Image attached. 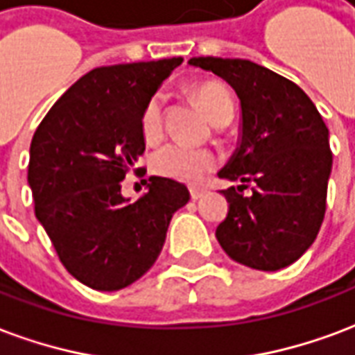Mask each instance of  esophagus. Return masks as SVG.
Instances as JSON below:
<instances>
[{
    "instance_id": "esophagus-1",
    "label": "esophagus",
    "mask_w": 355,
    "mask_h": 355,
    "mask_svg": "<svg viewBox=\"0 0 355 355\" xmlns=\"http://www.w3.org/2000/svg\"><path fill=\"white\" fill-rule=\"evenodd\" d=\"M206 193H208V191H206V189H200V187H191V189H189V195H191V198H193V200H198V198H202Z\"/></svg>"
}]
</instances>
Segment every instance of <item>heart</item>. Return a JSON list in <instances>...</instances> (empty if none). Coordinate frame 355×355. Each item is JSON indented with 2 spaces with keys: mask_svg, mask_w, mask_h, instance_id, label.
<instances>
[{
  "mask_svg": "<svg viewBox=\"0 0 355 355\" xmlns=\"http://www.w3.org/2000/svg\"><path fill=\"white\" fill-rule=\"evenodd\" d=\"M195 96L214 123L227 111L234 110L231 94L221 83H202L195 89ZM162 128H164V96L162 92H155L141 111V132L146 139L153 141L162 134ZM217 164H219V157L211 149L191 147L178 141L162 146L153 155V170L162 178H170L181 183H200L206 175L216 170Z\"/></svg>",
  "mask_w": 355,
  "mask_h": 355,
  "instance_id": "1",
  "label": "heart"
}]
</instances>
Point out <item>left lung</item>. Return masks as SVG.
<instances>
[{
	"mask_svg": "<svg viewBox=\"0 0 355 355\" xmlns=\"http://www.w3.org/2000/svg\"><path fill=\"white\" fill-rule=\"evenodd\" d=\"M189 64L225 79L242 105V144L219 172L242 185L223 191L229 211L217 242L236 263L280 270L309 250L322 227L333 164L329 130L304 90L272 69L214 56ZM248 187L252 195L245 197Z\"/></svg>",
	"mask_w": 355,
	"mask_h": 355,
	"instance_id": "left-lung-1",
	"label": "left lung"
}]
</instances>
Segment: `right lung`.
I'll return each instance as SVG.
<instances>
[{
	"label": "right lung",
	"instance_id": "add662e5",
	"mask_svg": "<svg viewBox=\"0 0 355 355\" xmlns=\"http://www.w3.org/2000/svg\"><path fill=\"white\" fill-rule=\"evenodd\" d=\"M180 64L162 58L92 69L33 134L28 183L35 217L66 270L98 291L141 278L159 257L174 211L189 200L185 185L155 175L136 202L121 195V181L146 151L141 111Z\"/></svg>",
	"mask_w": 355,
	"mask_h": 355
}]
</instances>
